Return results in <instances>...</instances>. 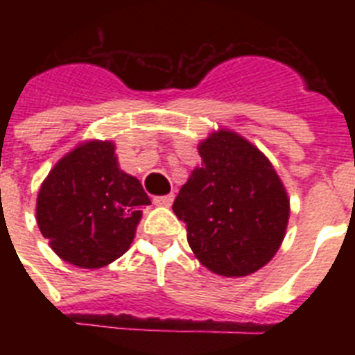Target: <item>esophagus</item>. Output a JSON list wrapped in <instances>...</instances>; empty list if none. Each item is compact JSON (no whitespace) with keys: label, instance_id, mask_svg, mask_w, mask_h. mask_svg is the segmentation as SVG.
I'll list each match as a JSON object with an SVG mask.
<instances>
[{"label":"esophagus","instance_id":"esophagus-1","mask_svg":"<svg viewBox=\"0 0 355 355\" xmlns=\"http://www.w3.org/2000/svg\"><path fill=\"white\" fill-rule=\"evenodd\" d=\"M172 200H174V193H168V196H159L155 197L156 206H171Z\"/></svg>","mask_w":355,"mask_h":355}]
</instances>
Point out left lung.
<instances>
[{
  "instance_id": "left-lung-1",
  "label": "left lung",
  "mask_w": 355,
  "mask_h": 355,
  "mask_svg": "<svg viewBox=\"0 0 355 355\" xmlns=\"http://www.w3.org/2000/svg\"><path fill=\"white\" fill-rule=\"evenodd\" d=\"M202 165L181 187L172 209L187 224L202 265L243 277L274 258L286 233L290 200L272 163L233 131L200 142Z\"/></svg>"
}]
</instances>
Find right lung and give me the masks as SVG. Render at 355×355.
Masks as SVG:
<instances>
[{
    "mask_svg": "<svg viewBox=\"0 0 355 355\" xmlns=\"http://www.w3.org/2000/svg\"><path fill=\"white\" fill-rule=\"evenodd\" d=\"M150 205L137 178L119 168L112 142H87L56 163L37 197V224L64 261L101 268L130 249Z\"/></svg>",
    "mask_w": 355,
    "mask_h": 355,
    "instance_id": "add662e5",
    "label": "right lung"
}]
</instances>
